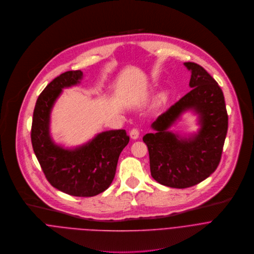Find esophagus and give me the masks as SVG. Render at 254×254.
Listing matches in <instances>:
<instances>
[{
	"mask_svg": "<svg viewBox=\"0 0 254 254\" xmlns=\"http://www.w3.org/2000/svg\"><path fill=\"white\" fill-rule=\"evenodd\" d=\"M139 135H140L139 129H137V128L131 129V131H130V137H131L132 139H137V138L139 137Z\"/></svg>",
	"mask_w": 254,
	"mask_h": 254,
	"instance_id": "esophagus-1",
	"label": "esophagus"
}]
</instances>
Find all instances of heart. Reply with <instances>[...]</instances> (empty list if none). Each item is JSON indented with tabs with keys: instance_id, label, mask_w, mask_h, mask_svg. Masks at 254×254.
<instances>
[{
	"instance_id": "b5f03b06",
	"label": "heart",
	"mask_w": 254,
	"mask_h": 254,
	"mask_svg": "<svg viewBox=\"0 0 254 254\" xmlns=\"http://www.w3.org/2000/svg\"><path fill=\"white\" fill-rule=\"evenodd\" d=\"M165 98H166V96H165V95H162V96H161V99H162V100H164Z\"/></svg>"
}]
</instances>
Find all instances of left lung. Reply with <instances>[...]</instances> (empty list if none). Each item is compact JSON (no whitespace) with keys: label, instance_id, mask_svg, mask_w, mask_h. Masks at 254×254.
<instances>
[{"label":"left lung","instance_id":"8db88e82","mask_svg":"<svg viewBox=\"0 0 254 254\" xmlns=\"http://www.w3.org/2000/svg\"><path fill=\"white\" fill-rule=\"evenodd\" d=\"M184 65L191 71V91L153 122L151 127L156 133L143 137L152 177L172 188L194 186L216 170L228 128L224 96L218 83L200 65ZM188 109L199 114L201 128L192 138L180 139L167 129Z\"/></svg>","mask_w":254,"mask_h":254}]
</instances>
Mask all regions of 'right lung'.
<instances>
[{"label":"right lung","mask_w":254,"mask_h":254,"mask_svg":"<svg viewBox=\"0 0 254 254\" xmlns=\"http://www.w3.org/2000/svg\"><path fill=\"white\" fill-rule=\"evenodd\" d=\"M80 70L67 71L50 82L37 99L33 113L31 140L41 168L53 187L78 197H91L105 191L112 183L122 150L129 143L125 130L98 134L74 150L52 141L49 133L50 112L62 89L79 83Z\"/></svg>","instance_id":"obj_1"}]
</instances>
